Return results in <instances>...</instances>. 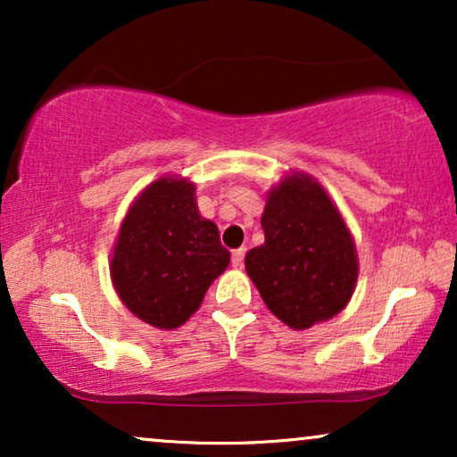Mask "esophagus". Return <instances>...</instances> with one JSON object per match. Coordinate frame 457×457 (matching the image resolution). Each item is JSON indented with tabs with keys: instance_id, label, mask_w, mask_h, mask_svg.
<instances>
[{
	"instance_id": "obj_1",
	"label": "esophagus",
	"mask_w": 457,
	"mask_h": 457,
	"mask_svg": "<svg viewBox=\"0 0 457 457\" xmlns=\"http://www.w3.org/2000/svg\"><path fill=\"white\" fill-rule=\"evenodd\" d=\"M243 258H245V247H239L233 252V266L241 268L243 266Z\"/></svg>"
}]
</instances>
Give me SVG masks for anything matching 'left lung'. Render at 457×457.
<instances>
[{
	"label": "left lung",
	"mask_w": 457,
	"mask_h": 457,
	"mask_svg": "<svg viewBox=\"0 0 457 457\" xmlns=\"http://www.w3.org/2000/svg\"><path fill=\"white\" fill-rule=\"evenodd\" d=\"M264 243L245 270L268 310L295 330L330 320L352 299L358 253L341 212L308 172H291L266 193Z\"/></svg>",
	"instance_id": "obj_1"
}]
</instances>
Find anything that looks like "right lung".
Returning <instances> with one entry per match:
<instances>
[{
  "instance_id": "add662e5",
  "label": "right lung",
  "mask_w": 457,
  "mask_h": 457,
  "mask_svg": "<svg viewBox=\"0 0 457 457\" xmlns=\"http://www.w3.org/2000/svg\"><path fill=\"white\" fill-rule=\"evenodd\" d=\"M228 262L218 227L199 214L195 183L166 174L130 204L112 249L110 277L129 312L172 330L195 314Z\"/></svg>"
}]
</instances>
